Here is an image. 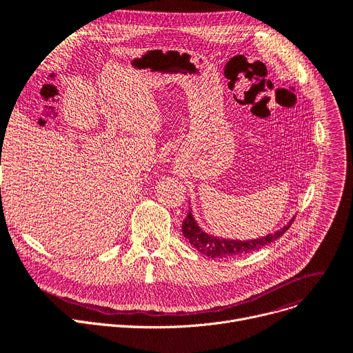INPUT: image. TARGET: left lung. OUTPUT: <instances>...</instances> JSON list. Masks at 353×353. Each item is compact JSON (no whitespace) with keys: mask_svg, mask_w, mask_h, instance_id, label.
<instances>
[{"mask_svg":"<svg viewBox=\"0 0 353 353\" xmlns=\"http://www.w3.org/2000/svg\"><path fill=\"white\" fill-rule=\"evenodd\" d=\"M294 219H290L289 223L283 226L281 230H276L274 233H270L268 236H262L259 239H250V240H233V239H223L216 237L212 234H208L203 230L197 221L194 220V216L192 210H189V214L183 220L181 230L184 237H186L190 245L194 246L200 253L209 257H232L239 254H246L249 252H254L262 249L263 246L269 245L273 240L279 239L292 225Z\"/></svg>","mask_w":353,"mask_h":353,"instance_id":"8db88e82","label":"left lung"}]
</instances>
